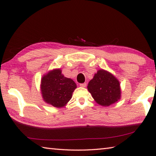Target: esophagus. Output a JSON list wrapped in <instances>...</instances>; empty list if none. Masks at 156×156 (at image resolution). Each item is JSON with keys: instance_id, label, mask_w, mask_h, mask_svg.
<instances>
[{"instance_id": "34e87169", "label": "esophagus", "mask_w": 156, "mask_h": 156, "mask_svg": "<svg viewBox=\"0 0 156 156\" xmlns=\"http://www.w3.org/2000/svg\"><path fill=\"white\" fill-rule=\"evenodd\" d=\"M80 86L81 87H85L87 86V83H82V84H80Z\"/></svg>"}]
</instances>
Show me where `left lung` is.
Instances as JSON below:
<instances>
[{"label":"left lung","instance_id":"left-lung-1","mask_svg":"<svg viewBox=\"0 0 156 156\" xmlns=\"http://www.w3.org/2000/svg\"><path fill=\"white\" fill-rule=\"evenodd\" d=\"M88 91L98 104L109 107L117 102L121 98L119 80L112 73L105 69H99L89 81Z\"/></svg>","mask_w":156,"mask_h":156}]
</instances>
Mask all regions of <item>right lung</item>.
I'll use <instances>...</instances> for the list:
<instances>
[{
  "instance_id": "right-lung-1",
  "label": "right lung",
  "mask_w": 156,
  "mask_h": 156,
  "mask_svg": "<svg viewBox=\"0 0 156 156\" xmlns=\"http://www.w3.org/2000/svg\"><path fill=\"white\" fill-rule=\"evenodd\" d=\"M76 87L75 82L65 77L60 69L49 71L41 78V91L43 100L56 108L67 104Z\"/></svg>"
}]
</instances>
